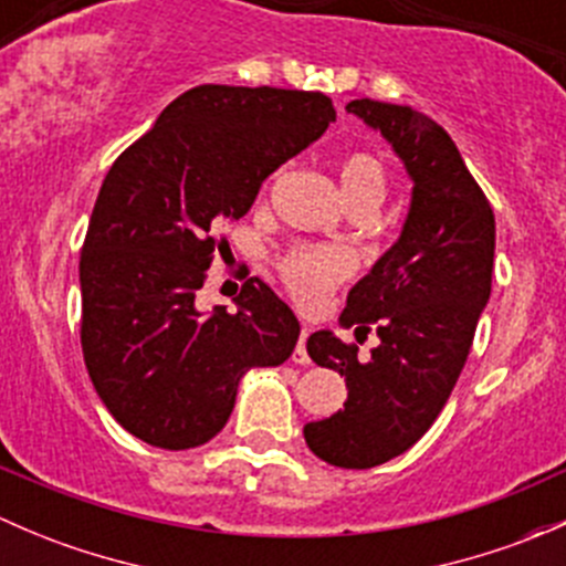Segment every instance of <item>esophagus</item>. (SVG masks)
<instances>
[{"label": "esophagus", "instance_id": "esophagus-1", "mask_svg": "<svg viewBox=\"0 0 566 566\" xmlns=\"http://www.w3.org/2000/svg\"><path fill=\"white\" fill-rule=\"evenodd\" d=\"M306 339H310V328H301V336H298V345H295V350H293V361L295 364H310L312 358H310V353H306Z\"/></svg>", "mask_w": 566, "mask_h": 566}]
</instances>
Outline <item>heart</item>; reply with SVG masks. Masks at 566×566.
Masks as SVG:
<instances>
[{
  "mask_svg": "<svg viewBox=\"0 0 566 566\" xmlns=\"http://www.w3.org/2000/svg\"><path fill=\"white\" fill-rule=\"evenodd\" d=\"M342 197L350 210H378L389 193L386 164L369 150H350L336 161ZM353 271V256L342 249L295 247L282 260V279L304 304L323 301Z\"/></svg>",
  "mask_w": 566,
  "mask_h": 566,
  "instance_id": "1",
  "label": "heart"
}]
</instances>
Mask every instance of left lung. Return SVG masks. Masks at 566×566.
Listing matches in <instances>:
<instances>
[{
    "instance_id": "left-lung-1",
    "label": "left lung",
    "mask_w": 566,
    "mask_h": 566,
    "mask_svg": "<svg viewBox=\"0 0 566 566\" xmlns=\"http://www.w3.org/2000/svg\"><path fill=\"white\" fill-rule=\"evenodd\" d=\"M413 180L397 243L347 293L339 323L378 331L369 361L331 331L306 339L317 367L345 375V408L304 427L306 447L339 468H375L408 452L458 384L490 298L495 219L452 136L410 106L350 101Z\"/></svg>"
}]
</instances>
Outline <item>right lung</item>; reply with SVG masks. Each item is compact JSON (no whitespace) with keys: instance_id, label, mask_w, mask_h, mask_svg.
I'll return each mask as SVG.
<instances>
[{"instance_id":"add662e5","label":"right lung","mask_w":566,"mask_h":566,"mask_svg":"<svg viewBox=\"0 0 566 566\" xmlns=\"http://www.w3.org/2000/svg\"><path fill=\"white\" fill-rule=\"evenodd\" d=\"M323 93L202 84L161 112L108 169L78 260L82 350L119 427L150 447L208 443L254 367H279L301 325L260 279L205 317L193 298L219 230L249 213L262 180L317 142Z\"/></svg>"}]
</instances>
